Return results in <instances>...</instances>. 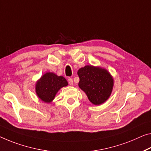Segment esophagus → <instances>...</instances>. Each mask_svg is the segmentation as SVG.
I'll list each match as a JSON object with an SVG mask.
<instances>
[{
	"mask_svg": "<svg viewBox=\"0 0 151 151\" xmlns=\"http://www.w3.org/2000/svg\"><path fill=\"white\" fill-rule=\"evenodd\" d=\"M68 83L69 85H73V81L72 78H68Z\"/></svg>",
	"mask_w": 151,
	"mask_h": 151,
	"instance_id": "34e87169",
	"label": "esophagus"
}]
</instances>
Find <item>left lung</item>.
<instances>
[{
    "label": "left lung",
    "mask_w": 151,
    "mask_h": 151,
    "mask_svg": "<svg viewBox=\"0 0 151 151\" xmlns=\"http://www.w3.org/2000/svg\"><path fill=\"white\" fill-rule=\"evenodd\" d=\"M79 87L92 104L99 105L109 98L113 87V78L105 69L86 65L78 71Z\"/></svg>",
    "instance_id": "left-lung-1"
}]
</instances>
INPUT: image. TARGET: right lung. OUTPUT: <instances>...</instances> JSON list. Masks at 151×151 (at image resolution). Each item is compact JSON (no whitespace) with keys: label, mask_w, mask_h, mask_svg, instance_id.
<instances>
[{"label":"right lung","mask_w":151,"mask_h":151,"mask_svg":"<svg viewBox=\"0 0 151 151\" xmlns=\"http://www.w3.org/2000/svg\"><path fill=\"white\" fill-rule=\"evenodd\" d=\"M68 85V81L63 76H58L51 72H47L37 81L36 92L37 96L45 103H50L62 87Z\"/></svg>","instance_id":"right-lung-1"}]
</instances>
